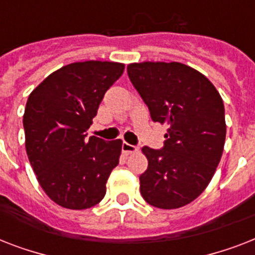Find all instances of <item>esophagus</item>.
Here are the masks:
<instances>
[{
	"instance_id": "1",
	"label": "esophagus",
	"mask_w": 255,
	"mask_h": 255,
	"mask_svg": "<svg viewBox=\"0 0 255 255\" xmlns=\"http://www.w3.org/2000/svg\"><path fill=\"white\" fill-rule=\"evenodd\" d=\"M122 149H123L124 153H135V152L139 151V147H136V145H132V144L124 141V143L122 144Z\"/></svg>"
}]
</instances>
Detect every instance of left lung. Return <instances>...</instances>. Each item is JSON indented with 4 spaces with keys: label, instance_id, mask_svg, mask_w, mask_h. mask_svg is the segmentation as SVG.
<instances>
[{
    "label": "left lung",
    "instance_id": "obj_1",
    "mask_svg": "<svg viewBox=\"0 0 255 255\" xmlns=\"http://www.w3.org/2000/svg\"><path fill=\"white\" fill-rule=\"evenodd\" d=\"M127 73L152 120L168 126L161 149L141 148L148 168L140 176V193L155 208H181L205 190L221 160V95L205 75L178 62L131 63Z\"/></svg>",
    "mask_w": 255,
    "mask_h": 255
}]
</instances>
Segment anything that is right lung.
<instances>
[{
	"instance_id": "add662e5",
	"label": "right lung",
	"mask_w": 255,
	"mask_h": 255,
	"mask_svg": "<svg viewBox=\"0 0 255 255\" xmlns=\"http://www.w3.org/2000/svg\"><path fill=\"white\" fill-rule=\"evenodd\" d=\"M123 63L75 62L34 88L23 114L26 153L45 193L67 209H88L103 200L122 140L104 141L86 131Z\"/></svg>"
}]
</instances>
